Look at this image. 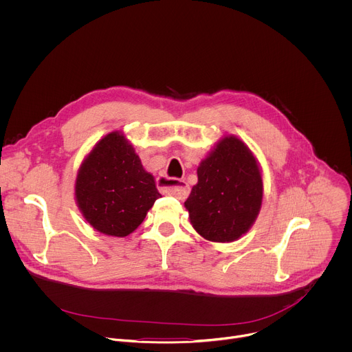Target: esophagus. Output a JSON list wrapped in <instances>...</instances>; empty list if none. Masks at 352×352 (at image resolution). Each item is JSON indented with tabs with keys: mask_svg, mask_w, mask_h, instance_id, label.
<instances>
[{
	"mask_svg": "<svg viewBox=\"0 0 352 352\" xmlns=\"http://www.w3.org/2000/svg\"><path fill=\"white\" fill-rule=\"evenodd\" d=\"M167 182H173V185L167 184ZM160 185L163 189H166L167 193L178 197V199H185L189 195V185L185 181L181 179H167V178H162L160 179Z\"/></svg>",
	"mask_w": 352,
	"mask_h": 352,
	"instance_id": "34e87169",
	"label": "esophagus"
}]
</instances>
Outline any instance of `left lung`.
<instances>
[{
    "label": "left lung",
    "mask_w": 352,
    "mask_h": 352,
    "mask_svg": "<svg viewBox=\"0 0 352 352\" xmlns=\"http://www.w3.org/2000/svg\"><path fill=\"white\" fill-rule=\"evenodd\" d=\"M263 199L259 163L236 135L217 142L197 167V184L185 201L195 230L208 241L232 243L256 221Z\"/></svg>",
    "instance_id": "1"
}]
</instances>
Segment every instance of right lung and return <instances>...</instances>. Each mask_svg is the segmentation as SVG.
<instances>
[{"label":"right lung","instance_id":"add662e5","mask_svg":"<svg viewBox=\"0 0 352 352\" xmlns=\"http://www.w3.org/2000/svg\"><path fill=\"white\" fill-rule=\"evenodd\" d=\"M155 178L145 171L133 145L120 131L102 137L83 159L75 200L97 232L126 237L145 219L156 199Z\"/></svg>","mask_w":352,"mask_h":352}]
</instances>
